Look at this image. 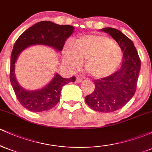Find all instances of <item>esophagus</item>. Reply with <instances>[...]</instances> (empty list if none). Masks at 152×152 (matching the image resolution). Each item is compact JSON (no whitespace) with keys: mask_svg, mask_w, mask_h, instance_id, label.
<instances>
[{"mask_svg":"<svg viewBox=\"0 0 152 152\" xmlns=\"http://www.w3.org/2000/svg\"><path fill=\"white\" fill-rule=\"evenodd\" d=\"M82 81H82V79H81V78H76V83H81Z\"/></svg>","mask_w":152,"mask_h":152,"instance_id":"esophagus-1","label":"esophagus"}]
</instances>
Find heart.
I'll return each mask as SVG.
<instances>
[{"label": "heart", "mask_w": 152, "mask_h": 152, "mask_svg": "<svg viewBox=\"0 0 152 152\" xmlns=\"http://www.w3.org/2000/svg\"><path fill=\"white\" fill-rule=\"evenodd\" d=\"M64 62L72 70L81 68L91 77L101 79L112 74L121 64L123 53L119 46L103 35H87L75 41L73 48L64 50Z\"/></svg>", "instance_id": "b5f03b06"}]
</instances>
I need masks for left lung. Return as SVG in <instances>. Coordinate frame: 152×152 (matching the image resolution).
<instances>
[{"label":"left lung","mask_w":152,"mask_h":152,"mask_svg":"<svg viewBox=\"0 0 152 152\" xmlns=\"http://www.w3.org/2000/svg\"><path fill=\"white\" fill-rule=\"evenodd\" d=\"M124 52L121 68L108 77L95 80V89L85 97L91 109L109 113L121 109L133 97L141 69V61L132 40L117 29L104 28Z\"/></svg>","instance_id":"obj_1"}]
</instances>
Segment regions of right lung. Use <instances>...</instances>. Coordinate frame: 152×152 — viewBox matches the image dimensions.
Masks as SVG:
<instances>
[{
    "mask_svg": "<svg viewBox=\"0 0 152 152\" xmlns=\"http://www.w3.org/2000/svg\"><path fill=\"white\" fill-rule=\"evenodd\" d=\"M74 31L69 25H58L51 21H41L24 31L15 41L10 57V79L15 96L23 106L33 112L48 111L58 102L62 87L69 82H74L76 78H63L58 74L54 75L43 88L37 90H27L19 84L15 77V66L17 59L23 50L28 46L42 45L61 51L65 41Z\"/></svg>",
    "mask_w": 152,
    "mask_h": 152,
    "instance_id": "add662e5",
    "label": "right lung"
}]
</instances>
